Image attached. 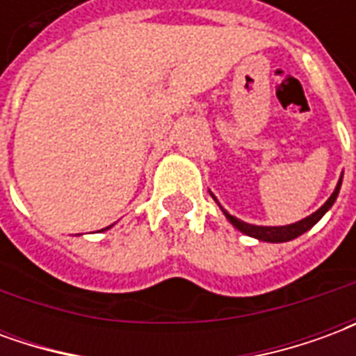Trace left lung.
I'll return each instance as SVG.
<instances>
[{
    "mask_svg": "<svg viewBox=\"0 0 356 356\" xmlns=\"http://www.w3.org/2000/svg\"><path fill=\"white\" fill-rule=\"evenodd\" d=\"M339 186H341V179H339V183H337L336 191L332 193V196H330L328 200H326V204H324L321 209H316L313 216L305 217V219H301L298 223L286 225V227H257V225H248L244 223V221H240L236 217H232L231 213H227L225 209L223 213L240 232H244L248 236H254V238L263 240V242H288V240L298 238L299 234H303V232L309 231V229H311V227H313V225L332 208V204L336 202L337 193H339ZM213 198H216V196H213Z\"/></svg>",
    "mask_w": 356,
    "mask_h": 356,
    "instance_id": "1",
    "label": "left lung"
}]
</instances>
